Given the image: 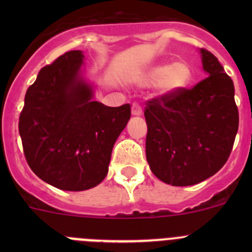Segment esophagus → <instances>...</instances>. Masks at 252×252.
I'll list each match as a JSON object with an SVG mask.
<instances>
[{"mask_svg":"<svg viewBox=\"0 0 252 252\" xmlns=\"http://www.w3.org/2000/svg\"><path fill=\"white\" fill-rule=\"evenodd\" d=\"M131 114L133 116H141L142 108L139 103H133V106H131Z\"/></svg>","mask_w":252,"mask_h":252,"instance_id":"1","label":"esophagus"}]
</instances>
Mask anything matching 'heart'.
<instances>
[{
    "label": "heart",
    "instance_id": "b5f03b06",
    "mask_svg": "<svg viewBox=\"0 0 252 252\" xmlns=\"http://www.w3.org/2000/svg\"><path fill=\"white\" fill-rule=\"evenodd\" d=\"M192 74L189 65L184 62L159 64L149 68L140 77L144 85H157L162 94H177L188 88Z\"/></svg>",
    "mask_w": 252,
    "mask_h": 252
}]
</instances>
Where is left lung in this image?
Segmentation results:
<instances>
[{
    "instance_id": "obj_1",
    "label": "left lung",
    "mask_w": 252,
    "mask_h": 252,
    "mask_svg": "<svg viewBox=\"0 0 252 252\" xmlns=\"http://www.w3.org/2000/svg\"><path fill=\"white\" fill-rule=\"evenodd\" d=\"M207 77L191 89L147 101L146 158L174 187L194 185L225 164L239 126L234 84L217 57L200 50Z\"/></svg>"
}]
</instances>
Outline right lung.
<instances>
[{"label": "right lung", "mask_w": 252, "mask_h": 252, "mask_svg": "<svg viewBox=\"0 0 252 252\" xmlns=\"http://www.w3.org/2000/svg\"><path fill=\"white\" fill-rule=\"evenodd\" d=\"M84 55L68 51L41 68L29 86L19 117L28 164L40 179L67 191L100 184L113 145L130 118V105L108 107L93 101L81 77Z\"/></svg>", "instance_id": "obj_1"}]
</instances>
